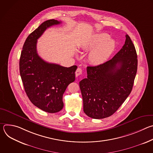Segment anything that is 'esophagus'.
Returning <instances> with one entry per match:
<instances>
[{
	"mask_svg": "<svg viewBox=\"0 0 153 153\" xmlns=\"http://www.w3.org/2000/svg\"><path fill=\"white\" fill-rule=\"evenodd\" d=\"M82 69L80 68H78L77 69L76 71V76L77 77V76H80V74H82Z\"/></svg>",
	"mask_w": 153,
	"mask_h": 153,
	"instance_id": "34e87169",
	"label": "esophagus"
}]
</instances>
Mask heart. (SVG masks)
<instances>
[{
    "instance_id": "1",
    "label": "heart",
    "mask_w": 153,
    "mask_h": 153,
    "mask_svg": "<svg viewBox=\"0 0 153 153\" xmlns=\"http://www.w3.org/2000/svg\"><path fill=\"white\" fill-rule=\"evenodd\" d=\"M108 34L100 33L93 36L85 42L82 48L91 50L88 55V60L94 65H99L105 63L113 53L116 48L115 41Z\"/></svg>"
}]
</instances>
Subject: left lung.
I'll return each instance as SVG.
<instances>
[{"mask_svg":"<svg viewBox=\"0 0 153 153\" xmlns=\"http://www.w3.org/2000/svg\"><path fill=\"white\" fill-rule=\"evenodd\" d=\"M110 60L86 68L87 78L79 82L83 111L100 119L113 115L131 92L137 70V56L129 36Z\"/></svg>","mask_w":153,"mask_h":153,"instance_id":"8db88e82","label":"left lung"}]
</instances>
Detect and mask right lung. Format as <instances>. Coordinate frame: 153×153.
<instances>
[{"mask_svg":"<svg viewBox=\"0 0 153 153\" xmlns=\"http://www.w3.org/2000/svg\"><path fill=\"white\" fill-rule=\"evenodd\" d=\"M60 23L48 20L32 32L24 43L19 61L20 74L27 96L33 105L50 113L63 108V94L75 80L77 68L76 65L67 68L47 62L37 54V39L48 28Z\"/></svg>","mask_w":153,"mask_h":153,"instance_id":"obj_1","label":"right lung"}]
</instances>
